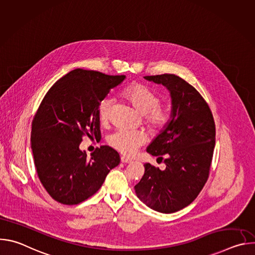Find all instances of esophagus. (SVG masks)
I'll return each mask as SVG.
<instances>
[{
  "label": "esophagus",
  "mask_w": 255,
  "mask_h": 255,
  "mask_svg": "<svg viewBox=\"0 0 255 255\" xmlns=\"http://www.w3.org/2000/svg\"><path fill=\"white\" fill-rule=\"evenodd\" d=\"M121 161L123 163H130V162H132V160L130 158L126 157V156H121Z\"/></svg>",
  "instance_id": "34e87169"
}]
</instances>
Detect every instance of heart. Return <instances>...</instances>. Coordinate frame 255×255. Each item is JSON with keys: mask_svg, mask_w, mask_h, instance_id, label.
I'll return each mask as SVG.
<instances>
[{"mask_svg": "<svg viewBox=\"0 0 255 255\" xmlns=\"http://www.w3.org/2000/svg\"><path fill=\"white\" fill-rule=\"evenodd\" d=\"M136 110L143 114L144 123L151 129L160 131L170 120V110L167 106L159 105L160 97L152 89L142 84H132L122 93ZM113 100L110 96L104 97L98 104V117L102 124L110 119ZM147 141V136L141 130H116L108 137V143L125 155H133L140 146Z\"/></svg>", "mask_w": 255, "mask_h": 255, "instance_id": "obj_1", "label": "heart"}]
</instances>
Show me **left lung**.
I'll list each match as a JSON object with an SVG mask.
<instances>
[{
    "mask_svg": "<svg viewBox=\"0 0 255 255\" xmlns=\"http://www.w3.org/2000/svg\"><path fill=\"white\" fill-rule=\"evenodd\" d=\"M170 93L171 120L146 151L158 156L165 169L145 163L134 187L137 197L154 211L169 214L189 206L208 180L215 147V122L201 94L185 80L170 74L147 76Z\"/></svg>",
    "mask_w": 255,
    "mask_h": 255,
    "instance_id": "left-lung-1",
    "label": "left lung"
}]
</instances>
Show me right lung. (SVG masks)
<instances>
[{
  "label": "right lung",
  "mask_w": 255,
  "mask_h": 255,
  "mask_svg": "<svg viewBox=\"0 0 255 255\" xmlns=\"http://www.w3.org/2000/svg\"><path fill=\"white\" fill-rule=\"evenodd\" d=\"M125 78L77 68L44 96L32 121L31 148L41 184L56 202L86 201L120 163L119 153L110 146L97 147L88 157L80 144L84 136L100 139L98 104Z\"/></svg>",
  "instance_id": "obj_1"
}]
</instances>
